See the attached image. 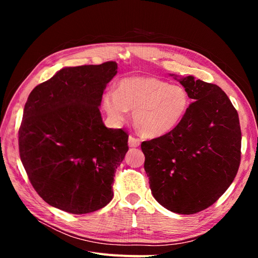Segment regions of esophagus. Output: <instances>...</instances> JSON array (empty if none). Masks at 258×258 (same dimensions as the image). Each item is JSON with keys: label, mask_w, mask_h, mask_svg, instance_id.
Listing matches in <instances>:
<instances>
[{"label": "esophagus", "mask_w": 258, "mask_h": 258, "mask_svg": "<svg viewBox=\"0 0 258 258\" xmlns=\"http://www.w3.org/2000/svg\"><path fill=\"white\" fill-rule=\"evenodd\" d=\"M140 139L136 138L135 136H130L129 137V140H128V143H129V146L130 147H138L140 145Z\"/></svg>", "instance_id": "1"}]
</instances>
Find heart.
<instances>
[{
    "label": "heart",
    "instance_id": "obj_1",
    "mask_svg": "<svg viewBox=\"0 0 258 258\" xmlns=\"http://www.w3.org/2000/svg\"><path fill=\"white\" fill-rule=\"evenodd\" d=\"M103 107L116 122L134 111L137 129L148 138H158L173 130L188 107L186 90L177 85H169L155 77L134 76L122 79L116 91L103 96Z\"/></svg>",
    "mask_w": 258,
    "mask_h": 258
}]
</instances>
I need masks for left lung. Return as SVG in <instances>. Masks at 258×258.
<instances>
[{
  "instance_id": "8db88e82",
  "label": "left lung",
  "mask_w": 258,
  "mask_h": 258,
  "mask_svg": "<svg viewBox=\"0 0 258 258\" xmlns=\"http://www.w3.org/2000/svg\"><path fill=\"white\" fill-rule=\"evenodd\" d=\"M192 103L177 126L141 144L154 198L178 214L212 206L235 179L241 160L238 112L215 84L179 80Z\"/></svg>"
}]
</instances>
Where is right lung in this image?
I'll use <instances>...</instances> for the list:
<instances>
[{"instance_id":"right-lung-1","label":"right lung","mask_w":258,"mask_h":258,"mask_svg":"<svg viewBox=\"0 0 258 258\" xmlns=\"http://www.w3.org/2000/svg\"><path fill=\"white\" fill-rule=\"evenodd\" d=\"M117 63L64 68L31 91L18 132L19 154L35 191L72 214L102 209L113 198L128 134L106 128L99 106Z\"/></svg>"}]
</instances>
